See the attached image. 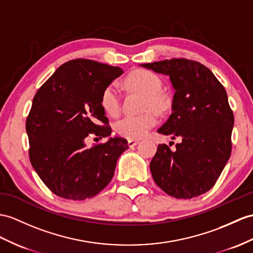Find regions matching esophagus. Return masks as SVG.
Returning a JSON list of instances; mask_svg holds the SVG:
<instances>
[{"instance_id":"obj_1","label":"esophagus","mask_w":253,"mask_h":253,"mask_svg":"<svg viewBox=\"0 0 253 253\" xmlns=\"http://www.w3.org/2000/svg\"><path fill=\"white\" fill-rule=\"evenodd\" d=\"M139 143V140L138 139H128L127 140V145H128V147H134V146H136L137 144Z\"/></svg>"}]
</instances>
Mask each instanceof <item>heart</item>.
I'll return each mask as SVG.
<instances>
[{"label": "heart", "mask_w": 253, "mask_h": 253, "mask_svg": "<svg viewBox=\"0 0 253 253\" xmlns=\"http://www.w3.org/2000/svg\"><path fill=\"white\" fill-rule=\"evenodd\" d=\"M126 87L144 97V109L147 113L139 116H127L116 125V131L120 136L128 139L144 137L158 121L157 114L163 113L169 107V98L162 91V82L155 73L144 69L132 71L125 79ZM101 107L106 115L117 117L120 114V98L115 84H108L101 94Z\"/></svg>", "instance_id": "heart-1"}]
</instances>
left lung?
Returning <instances> with one entry per match:
<instances>
[{
  "instance_id": "8db88e82",
  "label": "left lung",
  "mask_w": 253,
  "mask_h": 253,
  "mask_svg": "<svg viewBox=\"0 0 253 253\" xmlns=\"http://www.w3.org/2000/svg\"><path fill=\"white\" fill-rule=\"evenodd\" d=\"M169 75L175 89L173 113L158 132L181 143L175 151L160 144L150 162L153 180L176 199H193L211 190L229 161L234 115L224 87L200 62L175 58L141 64Z\"/></svg>"
}]
</instances>
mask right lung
<instances>
[{
    "label": "right lung",
    "mask_w": 253,
    "mask_h": 253,
    "mask_svg": "<svg viewBox=\"0 0 253 253\" xmlns=\"http://www.w3.org/2000/svg\"><path fill=\"white\" fill-rule=\"evenodd\" d=\"M120 67L75 59L58 67L34 95L27 117L31 164L60 198H93L113 179L117 160L128 148L121 137L85 147V138L112 134L101 94Z\"/></svg>",
    "instance_id": "right-lung-1"
}]
</instances>
